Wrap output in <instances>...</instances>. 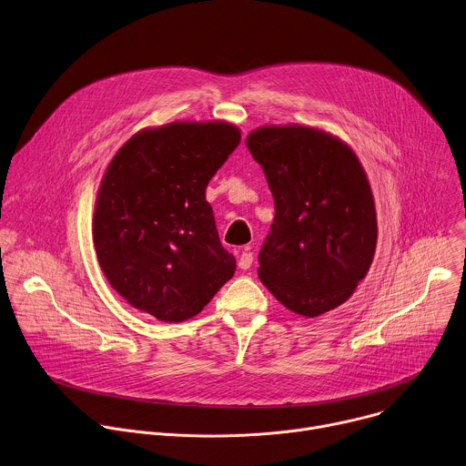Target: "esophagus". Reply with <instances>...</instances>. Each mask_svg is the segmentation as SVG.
Returning <instances> with one entry per match:
<instances>
[{"mask_svg":"<svg viewBox=\"0 0 466 466\" xmlns=\"http://www.w3.org/2000/svg\"><path fill=\"white\" fill-rule=\"evenodd\" d=\"M251 264H253V253L248 251V249L242 251L240 257H238V268L248 269V268H251Z\"/></svg>","mask_w":466,"mask_h":466,"instance_id":"obj_1","label":"esophagus"}]
</instances>
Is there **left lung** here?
<instances>
[{
    "instance_id": "1",
    "label": "left lung",
    "mask_w": 466,
    "mask_h": 466,
    "mask_svg": "<svg viewBox=\"0 0 466 466\" xmlns=\"http://www.w3.org/2000/svg\"><path fill=\"white\" fill-rule=\"evenodd\" d=\"M246 147L275 202L258 253L262 285L299 316L334 310L377 249L375 198L360 159L339 137L301 125L260 127Z\"/></svg>"
}]
</instances>
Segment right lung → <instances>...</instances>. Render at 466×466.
Masks as SVG:
<instances>
[{"label": "right lung", "mask_w": 466, "mask_h": 466, "mask_svg": "<svg viewBox=\"0 0 466 466\" xmlns=\"http://www.w3.org/2000/svg\"><path fill=\"white\" fill-rule=\"evenodd\" d=\"M240 143L226 121H176L134 134L110 161L93 244L112 289L134 309L179 323L204 310L237 269L206 200Z\"/></svg>", "instance_id": "add662e5"}]
</instances>
